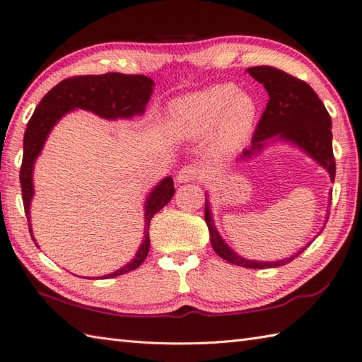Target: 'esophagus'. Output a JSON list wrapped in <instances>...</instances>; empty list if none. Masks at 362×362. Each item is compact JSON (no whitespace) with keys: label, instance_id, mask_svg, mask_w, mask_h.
I'll return each instance as SVG.
<instances>
[{"label":"esophagus","instance_id":"34e87169","mask_svg":"<svg viewBox=\"0 0 362 362\" xmlns=\"http://www.w3.org/2000/svg\"><path fill=\"white\" fill-rule=\"evenodd\" d=\"M204 177V171L200 170L199 166H183L182 170L177 173V182L179 183H187V182H192Z\"/></svg>","mask_w":362,"mask_h":362}]
</instances>
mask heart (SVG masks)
I'll return each mask as SVG.
<instances>
[{"instance_id": "b5f03b06", "label": "heart", "mask_w": 362, "mask_h": 362, "mask_svg": "<svg viewBox=\"0 0 362 362\" xmlns=\"http://www.w3.org/2000/svg\"><path fill=\"white\" fill-rule=\"evenodd\" d=\"M259 114L256 98L233 83H217L192 92L171 105L170 119L183 137H200L213 131L217 145L236 149L248 139Z\"/></svg>"}]
</instances>
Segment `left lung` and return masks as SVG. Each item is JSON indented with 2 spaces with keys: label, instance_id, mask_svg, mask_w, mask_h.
<instances>
[{
  "label": "left lung",
  "instance_id": "left-lung-1",
  "mask_svg": "<svg viewBox=\"0 0 362 362\" xmlns=\"http://www.w3.org/2000/svg\"><path fill=\"white\" fill-rule=\"evenodd\" d=\"M247 72L255 80L262 83L270 98L256 126L251 148L243 151L240 158H250L257 154L260 149H264L267 141L284 140L307 153L329 173L330 180L334 182L336 162L332 148V119L316 92L305 81L272 66L248 67ZM327 221H329V216H327ZM205 222L209 230L211 247L216 253L226 262L245 268H274L285 265L304 253V250L312 243L308 242L304 248L287 259L274 260V262H257V260H250L234 253L223 242L214 226L208 199L205 200Z\"/></svg>",
  "mask_w": 362,
  "mask_h": 362
}]
</instances>
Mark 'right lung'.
<instances>
[{
	"instance_id": "right-lung-1",
	"label": "right lung",
	"mask_w": 362,
	"mask_h": 362,
	"mask_svg": "<svg viewBox=\"0 0 362 362\" xmlns=\"http://www.w3.org/2000/svg\"><path fill=\"white\" fill-rule=\"evenodd\" d=\"M154 81L145 75H124L109 72L103 75H78L58 83L41 98L35 112L32 114L24 132L23 141V163L20 170V183L23 192L24 211H26L29 233L30 226V202L33 197V165L45 146V141L55 123L72 109H86L103 119H131L134 115L145 112L146 103L153 94ZM173 177H166L156 185L145 202V239L129 264L111 274L102 276V279L115 277L136 270L146 259L149 251V223L154 214L171 200L174 196Z\"/></svg>"
}]
</instances>
